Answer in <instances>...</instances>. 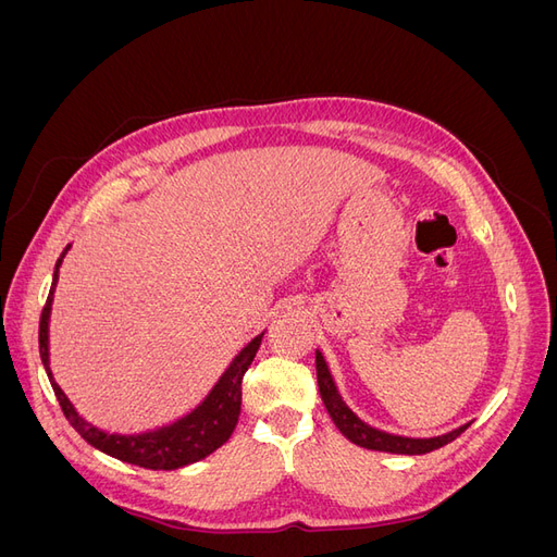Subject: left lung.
Returning <instances> with one entry per match:
<instances>
[{"label":"left lung","mask_w":557,"mask_h":557,"mask_svg":"<svg viewBox=\"0 0 557 557\" xmlns=\"http://www.w3.org/2000/svg\"><path fill=\"white\" fill-rule=\"evenodd\" d=\"M315 372H318L320 397H323L325 409H327L330 418L334 420V425L339 428V432L346 436L348 442L358 444L362 448L383 450V453H399V455H423V453H430V450H436V448L450 444L453 440H458V436L469 428V423H467V425L453 430V432H446L442 436H430V440H413V436H401V434L376 430L372 425H367L364 420H360L348 409V404L344 401L339 391H336L334 379L330 374V367L320 350H315Z\"/></svg>","instance_id":"1"}]
</instances>
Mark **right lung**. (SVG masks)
Listing matches in <instances>:
<instances>
[{
	"label": "right lung",
	"mask_w": 557,
	"mask_h": 557,
	"mask_svg": "<svg viewBox=\"0 0 557 557\" xmlns=\"http://www.w3.org/2000/svg\"><path fill=\"white\" fill-rule=\"evenodd\" d=\"M70 246L64 248V252ZM64 252L55 264L53 285H50V293L46 299V307L41 311V323H39V352L41 362L46 367V374L50 385H53L55 397L60 407L70 420L72 428L97 450H102L111 458H117L129 465H137L144 469H178L185 465H193L205 460L215 448H221L237 428V420L242 413V381L248 372V367L256 358V352L262 344V334H258L248 346L242 348L237 358L225 369V374L218 379L213 391L207 395V399L193 409L188 416L178 418L176 423L158 428L153 432L144 434H109L90 425L86 418H81L74 409V404L62 393V387L55 383L53 372H50V358H48V320H50V307H53V293L58 285V272Z\"/></svg>",
	"instance_id": "1"
}]
</instances>
